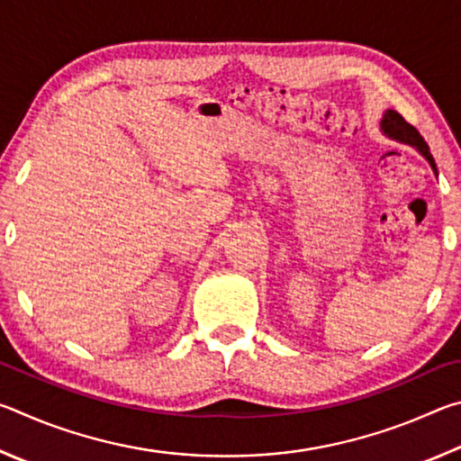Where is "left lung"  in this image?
Returning a JSON list of instances; mask_svg holds the SVG:
<instances>
[{"mask_svg":"<svg viewBox=\"0 0 461 461\" xmlns=\"http://www.w3.org/2000/svg\"><path fill=\"white\" fill-rule=\"evenodd\" d=\"M382 130H384V134L399 140V142H404V144H411L419 148V152L425 156V158L429 160V165L433 167V170L437 173V167H435V160L431 152H429V146L423 140V136L419 134V130L415 126H411V123L402 118V115L399 112H393V109H388V112L384 113V118H382Z\"/></svg>","mask_w":461,"mask_h":461,"instance_id":"obj_1","label":"left lung"}]
</instances>
